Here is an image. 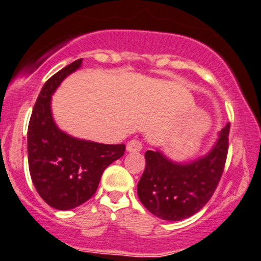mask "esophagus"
Listing matches in <instances>:
<instances>
[{
	"label": "esophagus",
	"instance_id": "obj_1",
	"mask_svg": "<svg viewBox=\"0 0 261 261\" xmlns=\"http://www.w3.org/2000/svg\"><path fill=\"white\" fill-rule=\"evenodd\" d=\"M143 149L142 142L138 139H132L127 143V151L128 152H138Z\"/></svg>",
	"mask_w": 261,
	"mask_h": 261
}]
</instances>
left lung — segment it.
<instances>
[{
  "label": "left lung",
  "mask_w": 261,
  "mask_h": 261,
  "mask_svg": "<svg viewBox=\"0 0 261 261\" xmlns=\"http://www.w3.org/2000/svg\"><path fill=\"white\" fill-rule=\"evenodd\" d=\"M229 123L219 132L207 154L189 162L168 159L160 150L145 152L146 166L138 183V197L152 215L179 221L203 209L215 192L228 150Z\"/></svg>",
  "instance_id": "left-lung-1"
}]
</instances>
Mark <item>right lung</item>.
<instances>
[{
	"label": "right lung",
	"mask_w": 261,
	"mask_h": 261,
	"mask_svg": "<svg viewBox=\"0 0 261 261\" xmlns=\"http://www.w3.org/2000/svg\"><path fill=\"white\" fill-rule=\"evenodd\" d=\"M82 61L68 64L45 83L28 127V162L39 195L57 210H70L96 192L105 168L124 154V144L110 145L74 138L55 123L51 99L61 83Z\"/></svg>",
	"instance_id": "add662e5"
}]
</instances>
